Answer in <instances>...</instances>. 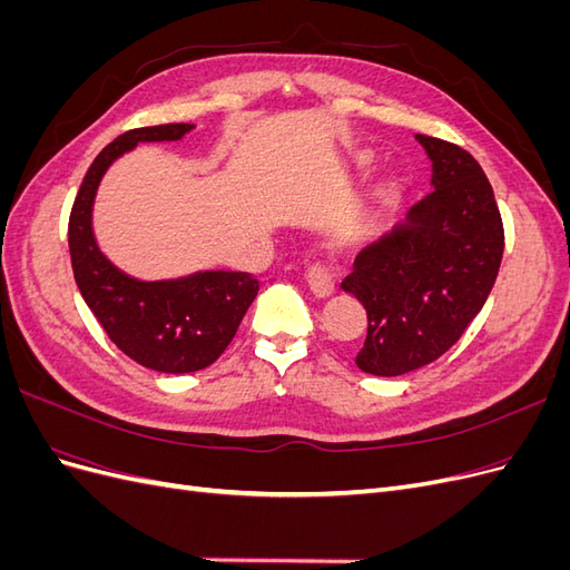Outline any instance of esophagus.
I'll list each match as a JSON object with an SVG mask.
<instances>
[{
    "label": "esophagus",
    "instance_id": "esophagus-1",
    "mask_svg": "<svg viewBox=\"0 0 570 570\" xmlns=\"http://www.w3.org/2000/svg\"><path fill=\"white\" fill-rule=\"evenodd\" d=\"M306 278H308V287H312L316 297L325 299V297L335 295V275L327 266H323V264L312 266V268H308Z\"/></svg>",
    "mask_w": 570,
    "mask_h": 570
}]
</instances>
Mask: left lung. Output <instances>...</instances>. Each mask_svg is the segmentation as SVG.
Listing matches in <instances>:
<instances>
[{
	"label": "left lung",
	"instance_id": "left-lung-1",
	"mask_svg": "<svg viewBox=\"0 0 570 570\" xmlns=\"http://www.w3.org/2000/svg\"><path fill=\"white\" fill-rule=\"evenodd\" d=\"M433 161V193L402 226L361 249L342 289L366 308L356 366L404 375L440 358L488 302L504 226L485 170L459 145L416 135Z\"/></svg>",
	"mask_w": 570,
	"mask_h": 570
}]
</instances>
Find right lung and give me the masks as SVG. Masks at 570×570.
Returning <instances> with one entry per match:
<instances>
[{
	"instance_id": "1",
	"label": "right lung",
	"mask_w": 570,
	"mask_h": 570,
	"mask_svg": "<svg viewBox=\"0 0 570 570\" xmlns=\"http://www.w3.org/2000/svg\"><path fill=\"white\" fill-rule=\"evenodd\" d=\"M189 124L135 128L97 154L68 218V249L80 295L116 347L159 373L212 366L233 342L258 292L252 273L204 271L178 281L142 283L97 249L92 202L105 170L137 142L180 140Z\"/></svg>"
}]
</instances>
